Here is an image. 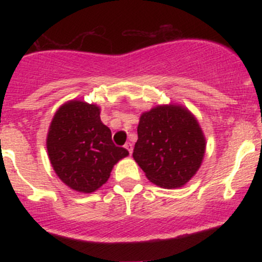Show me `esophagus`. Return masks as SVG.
I'll use <instances>...</instances> for the list:
<instances>
[{
  "instance_id": "34e87169",
  "label": "esophagus",
  "mask_w": 262,
  "mask_h": 262,
  "mask_svg": "<svg viewBox=\"0 0 262 262\" xmlns=\"http://www.w3.org/2000/svg\"><path fill=\"white\" fill-rule=\"evenodd\" d=\"M124 148L128 150L129 154H132V152H133V144H132V143H127V144H125Z\"/></svg>"
}]
</instances>
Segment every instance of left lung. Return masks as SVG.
Instances as JSON below:
<instances>
[{
	"instance_id": "8db88e82",
	"label": "left lung",
	"mask_w": 262,
	"mask_h": 262,
	"mask_svg": "<svg viewBox=\"0 0 262 262\" xmlns=\"http://www.w3.org/2000/svg\"><path fill=\"white\" fill-rule=\"evenodd\" d=\"M206 145L202 128L188 108L158 104L141 113L133 158L150 182L179 188L197 173Z\"/></svg>"
}]
</instances>
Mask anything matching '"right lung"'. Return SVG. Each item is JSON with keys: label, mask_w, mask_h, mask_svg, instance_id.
<instances>
[{"label": "right lung", "mask_w": 262, "mask_h": 262, "mask_svg": "<svg viewBox=\"0 0 262 262\" xmlns=\"http://www.w3.org/2000/svg\"><path fill=\"white\" fill-rule=\"evenodd\" d=\"M101 108L81 100L65 102L54 114L47 150L56 176L81 193L97 191L113 166L129 155L116 146L111 129L101 121Z\"/></svg>", "instance_id": "right-lung-1"}]
</instances>
